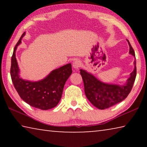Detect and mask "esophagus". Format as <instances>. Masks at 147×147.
Listing matches in <instances>:
<instances>
[{
  "label": "esophagus",
  "mask_w": 147,
  "mask_h": 147,
  "mask_svg": "<svg viewBox=\"0 0 147 147\" xmlns=\"http://www.w3.org/2000/svg\"><path fill=\"white\" fill-rule=\"evenodd\" d=\"M81 61L79 60V59H76V60H74L73 63V67L74 69H78L81 67Z\"/></svg>",
  "instance_id": "34e87169"
}]
</instances>
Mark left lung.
I'll list each match as a JSON object with an SVG mask.
<instances>
[{
    "label": "left lung",
    "instance_id": "obj_1",
    "mask_svg": "<svg viewBox=\"0 0 147 147\" xmlns=\"http://www.w3.org/2000/svg\"><path fill=\"white\" fill-rule=\"evenodd\" d=\"M130 47L129 54L135 58V53L130 42L126 39ZM134 71L130 74L126 84L123 85L104 83L99 80L90 73L80 69L82 77L84 91L86 97L94 106L104 109L121 102L124 100L132 89L136 77V61L134 60Z\"/></svg>",
    "mask_w": 147,
    "mask_h": 147
}]
</instances>
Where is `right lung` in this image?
Masks as SVG:
<instances>
[{"label":"right lung","instance_id":"add662e5","mask_svg":"<svg viewBox=\"0 0 147 147\" xmlns=\"http://www.w3.org/2000/svg\"><path fill=\"white\" fill-rule=\"evenodd\" d=\"M24 35L25 32L16 44L11 57L10 74L12 82L20 97L29 105L43 110L53 108L60 100L65 84L73 72L71 64L65 65L52 71L45 78L39 81H30L21 78L16 53Z\"/></svg>","mask_w":147,"mask_h":147}]
</instances>
